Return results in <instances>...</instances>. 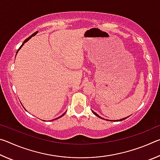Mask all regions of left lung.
Instances as JSON below:
<instances>
[{
	"label": "left lung",
	"mask_w": 160,
	"mask_h": 160,
	"mask_svg": "<svg viewBox=\"0 0 160 160\" xmlns=\"http://www.w3.org/2000/svg\"><path fill=\"white\" fill-rule=\"evenodd\" d=\"M92 113H94V115H95V116H97V117H99V118H102V117H101V116H99L98 114H97V113L96 112H94V111H92ZM125 118H127V117H126ZM125 118H121V119H120V121H122V120H124V119H125ZM103 119H104V118H103ZM104 120H105V119H104Z\"/></svg>",
	"instance_id": "1"
}]
</instances>
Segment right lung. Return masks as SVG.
I'll list each match as a JSON object with an SVG mask.
<instances>
[{
    "mask_svg": "<svg viewBox=\"0 0 160 160\" xmlns=\"http://www.w3.org/2000/svg\"><path fill=\"white\" fill-rule=\"evenodd\" d=\"M37 33H38V31H37V32H35L34 34H32L31 35V36H29V37L28 38V39H26L25 40V41H24V42H23V43H22V45L20 46V47L18 48V51H17V53H16V55H17V53H18V51H20V48H21L22 47V46H23L24 44H25V43H26L27 42H28V41H29V39H31V38H32V37H34V36H35V35H36V34H37ZM65 113H66V112H65L64 113H63V114H62V115H61V116H59V117H58V118H55V119H53V120H56V119H58V118H61V117H62V116H64V114H65Z\"/></svg>",
    "mask_w": 160,
    "mask_h": 160,
    "instance_id": "add662e5",
    "label": "right lung"
}]
</instances>
